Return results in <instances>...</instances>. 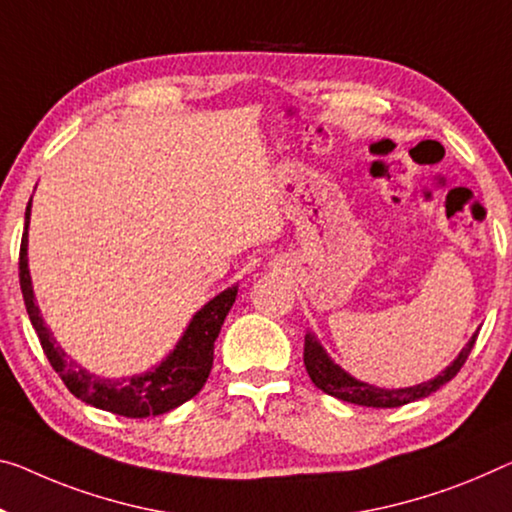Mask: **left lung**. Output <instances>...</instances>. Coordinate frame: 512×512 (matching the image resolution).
Here are the masks:
<instances>
[{
    "label": "left lung",
    "instance_id": "1",
    "mask_svg": "<svg viewBox=\"0 0 512 512\" xmlns=\"http://www.w3.org/2000/svg\"><path fill=\"white\" fill-rule=\"evenodd\" d=\"M476 338H478V332L471 336V341L462 348L458 359H455L446 371L439 373L435 380L416 384V387H410V389H380V387H373V384L355 380V377H350L343 368H338L334 361L327 357V352L322 350V345L313 338V334L304 336V366H306V373L311 377V382L316 384L318 389H322L338 400H345V403H355L361 407H400V405L414 403V400L419 398H426L430 393H435L439 387H444L446 382H451L453 377L460 373V368L465 366Z\"/></svg>",
    "mask_w": 512,
    "mask_h": 512
}]
</instances>
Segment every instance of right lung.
<instances>
[{
  "mask_svg": "<svg viewBox=\"0 0 512 512\" xmlns=\"http://www.w3.org/2000/svg\"><path fill=\"white\" fill-rule=\"evenodd\" d=\"M31 201L25 212V233L20 242V288L25 297V306L29 313L31 325H34L38 341L43 345V352L54 371L59 373L61 382L75 398L84 400L98 410L128 416V419H144V416L164 414L174 407L183 405L185 400L194 398L206 384L212 368V350L219 336V329L224 325V318L229 316L231 306L238 295V286H233L224 293H219L215 300H210L203 309L192 318L190 327L185 329L176 350L162 361L155 371L144 375L123 377V380H107L93 373H86L82 366H77L73 359H68L64 350L54 341L50 329L45 327L41 311L34 302V290H31V277L27 267V226H29Z\"/></svg>",
  "mask_w": 512,
  "mask_h": 512,
  "instance_id": "obj_1",
  "label": "right lung"
}]
</instances>
